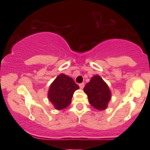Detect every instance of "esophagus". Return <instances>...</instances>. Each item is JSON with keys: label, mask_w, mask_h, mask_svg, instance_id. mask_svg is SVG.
<instances>
[{"label": "esophagus", "mask_w": 150, "mask_h": 150, "mask_svg": "<svg viewBox=\"0 0 150 150\" xmlns=\"http://www.w3.org/2000/svg\"><path fill=\"white\" fill-rule=\"evenodd\" d=\"M79 86H80V89H83L84 87H85V84L84 83H81L79 85Z\"/></svg>", "instance_id": "esophagus-1"}]
</instances>
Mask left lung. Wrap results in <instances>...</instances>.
Wrapping results in <instances>:
<instances>
[{
	"instance_id": "8db88e82",
	"label": "left lung",
	"mask_w": 150,
	"mask_h": 150,
	"mask_svg": "<svg viewBox=\"0 0 150 150\" xmlns=\"http://www.w3.org/2000/svg\"><path fill=\"white\" fill-rule=\"evenodd\" d=\"M84 92L88 97L89 104L98 111L108 107L111 99V92L107 84L99 75L93 76L84 87Z\"/></svg>"
}]
</instances>
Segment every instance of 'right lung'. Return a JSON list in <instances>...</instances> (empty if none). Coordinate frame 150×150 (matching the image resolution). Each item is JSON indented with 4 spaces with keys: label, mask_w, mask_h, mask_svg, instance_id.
Listing matches in <instances>:
<instances>
[{
    "label": "right lung",
    "mask_w": 150,
    "mask_h": 150,
    "mask_svg": "<svg viewBox=\"0 0 150 150\" xmlns=\"http://www.w3.org/2000/svg\"><path fill=\"white\" fill-rule=\"evenodd\" d=\"M79 88L72 77L61 73L50 85L48 98L56 110H62L69 106L74 92Z\"/></svg>",
    "instance_id": "right-lung-1"
}]
</instances>
